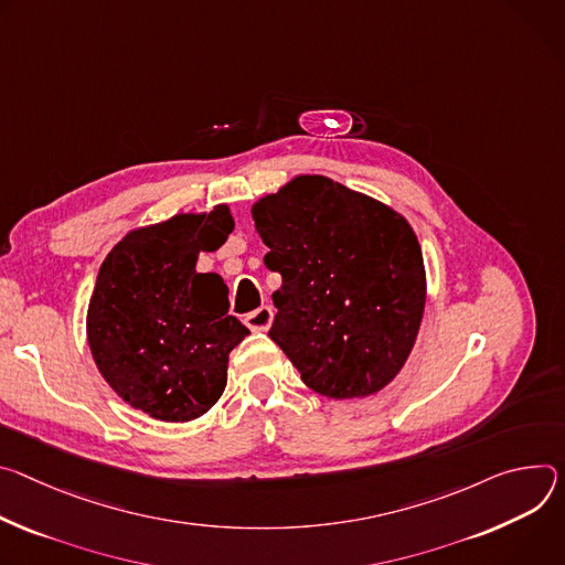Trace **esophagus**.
<instances>
[{
	"instance_id": "obj_1",
	"label": "esophagus",
	"mask_w": 565,
	"mask_h": 565,
	"mask_svg": "<svg viewBox=\"0 0 565 565\" xmlns=\"http://www.w3.org/2000/svg\"><path fill=\"white\" fill-rule=\"evenodd\" d=\"M244 323L248 326V330H254V332H267L274 323V309L269 305H263L256 311L246 315Z\"/></svg>"
}]
</instances>
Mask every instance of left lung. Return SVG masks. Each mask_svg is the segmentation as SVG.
I'll return each mask as SVG.
<instances>
[{"mask_svg":"<svg viewBox=\"0 0 565 565\" xmlns=\"http://www.w3.org/2000/svg\"><path fill=\"white\" fill-rule=\"evenodd\" d=\"M282 276L269 330L300 380L332 399L370 397L404 367L426 305L408 220L323 174H298L250 206Z\"/></svg>","mask_w":565,"mask_h":565,"instance_id":"left-lung-1","label":"left lung"}]
</instances>
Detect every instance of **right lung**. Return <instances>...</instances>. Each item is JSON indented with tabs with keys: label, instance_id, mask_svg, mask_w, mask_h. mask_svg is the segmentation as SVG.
Instances as JSON below:
<instances>
[{
	"label": "right lung",
	"instance_id": "add662e5",
	"mask_svg": "<svg viewBox=\"0 0 565 565\" xmlns=\"http://www.w3.org/2000/svg\"><path fill=\"white\" fill-rule=\"evenodd\" d=\"M235 222L226 204L132 228L103 260L87 343L109 388L161 422H191L226 388L231 350L248 330L228 317V287L200 274Z\"/></svg>",
	"mask_w": 565,
	"mask_h": 565
}]
</instances>
